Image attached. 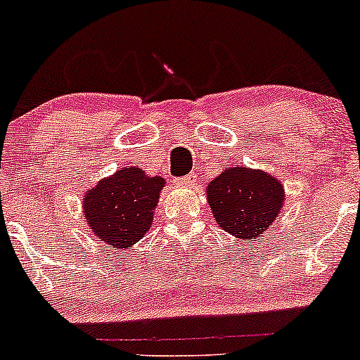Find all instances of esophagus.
Here are the masks:
<instances>
[{"instance_id":"esophagus-1","label":"esophagus","mask_w":360,"mask_h":360,"mask_svg":"<svg viewBox=\"0 0 360 360\" xmlns=\"http://www.w3.org/2000/svg\"><path fill=\"white\" fill-rule=\"evenodd\" d=\"M195 183H197V174L195 172L188 174V176L181 177V179H176L177 186H193Z\"/></svg>"}]
</instances>
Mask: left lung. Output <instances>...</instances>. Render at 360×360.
<instances>
[{
	"label": "left lung",
	"instance_id": "left-lung-1",
	"mask_svg": "<svg viewBox=\"0 0 360 360\" xmlns=\"http://www.w3.org/2000/svg\"><path fill=\"white\" fill-rule=\"evenodd\" d=\"M284 186L259 169L226 167L207 186L216 223L235 238L250 240L264 233L284 207Z\"/></svg>",
	"mask_w": 360,
	"mask_h": 360
}]
</instances>
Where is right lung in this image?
<instances>
[{
  "label": "right lung",
  "mask_w": 360,
  "mask_h": 360,
  "mask_svg": "<svg viewBox=\"0 0 360 360\" xmlns=\"http://www.w3.org/2000/svg\"><path fill=\"white\" fill-rule=\"evenodd\" d=\"M165 179L148 176L141 167H125L101 179L83 197V217L90 231L110 249L125 250L153 224Z\"/></svg>",
  "instance_id": "1"
}]
</instances>
